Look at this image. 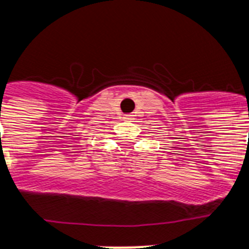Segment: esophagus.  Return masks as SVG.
<instances>
[{"mask_svg": "<svg viewBox=\"0 0 249 249\" xmlns=\"http://www.w3.org/2000/svg\"><path fill=\"white\" fill-rule=\"evenodd\" d=\"M124 119L125 120H133V115H125Z\"/></svg>", "mask_w": 249, "mask_h": 249, "instance_id": "1", "label": "esophagus"}]
</instances>
